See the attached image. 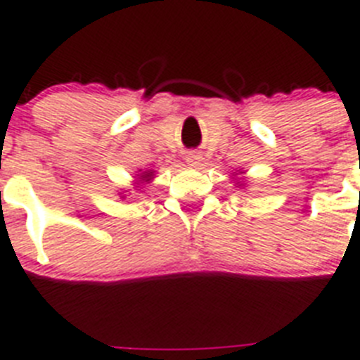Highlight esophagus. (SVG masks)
I'll return each mask as SVG.
<instances>
[{
  "mask_svg": "<svg viewBox=\"0 0 360 360\" xmlns=\"http://www.w3.org/2000/svg\"><path fill=\"white\" fill-rule=\"evenodd\" d=\"M186 162H188L190 166H199V162H201V155L195 152L188 153V155H186Z\"/></svg>",
  "mask_w": 360,
  "mask_h": 360,
  "instance_id": "obj_1",
  "label": "esophagus"
}]
</instances>
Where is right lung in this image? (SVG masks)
<instances>
[{
  "label": "right lung",
  "mask_w": 360,
  "mask_h": 360,
  "mask_svg": "<svg viewBox=\"0 0 360 360\" xmlns=\"http://www.w3.org/2000/svg\"><path fill=\"white\" fill-rule=\"evenodd\" d=\"M152 175H153V172H150V170L143 172V174L139 175V181H150L152 179Z\"/></svg>",
  "instance_id": "1"
}]
</instances>
